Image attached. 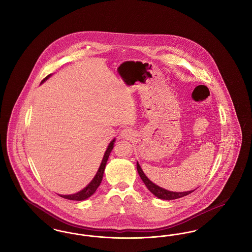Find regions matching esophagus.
I'll return each mask as SVG.
<instances>
[{
  "instance_id": "obj_1",
  "label": "esophagus",
  "mask_w": 252,
  "mask_h": 252,
  "mask_svg": "<svg viewBox=\"0 0 252 252\" xmlns=\"http://www.w3.org/2000/svg\"><path fill=\"white\" fill-rule=\"evenodd\" d=\"M134 136V132L129 128H125L121 131V137L125 140H130Z\"/></svg>"
}]
</instances>
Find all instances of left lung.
<instances>
[{
  "mask_svg": "<svg viewBox=\"0 0 252 252\" xmlns=\"http://www.w3.org/2000/svg\"><path fill=\"white\" fill-rule=\"evenodd\" d=\"M137 170H138V173H139L141 179L144 181L145 186L147 187V189L152 192L155 196L160 198V199H164V200L177 199V198H180V197H183L185 195H188V194H190L191 192L194 191V190L188 191V192H171V191H167V190L158 186L155 183H153L151 180H149V179L144 175L142 168L138 162H137Z\"/></svg>",
  "mask_w": 252,
  "mask_h": 252,
  "instance_id": "8db88e82",
  "label": "left lung"
}]
</instances>
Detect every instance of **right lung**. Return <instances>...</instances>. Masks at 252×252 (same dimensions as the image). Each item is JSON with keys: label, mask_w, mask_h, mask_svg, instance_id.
I'll list each match as a JSON object with an SVG mask.
<instances>
[{"label": "right lung", "mask_w": 252, "mask_h": 252, "mask_svg": "<svg viewBox=\"0 0 252 252\" xmlns=\"http://www.w3.org/2000/svg\"><path fill=\"white\" fill-rule=\"evenodd\" d=\"M50 75H51V74L47 75V76L41 81V83L44 82L46 79H48V77H50ZM114 142H115V139H113V140L109 143V144H108V148H107V150H106V152H105V155H104V158H103V159H102V162H101V164H100V167H99L97 173H96L95 177L94 178V180L90 182V184H89L88 186H86L84 189L81 190L80 192L73 193V194H69V195H62V194H61V195H60L61 197L66 198V199H70V200L81 201V200L87 199L88 197H90L91 195H93V194L95 192L97 188L99 187V185H100V183H101V181H102V179H103L105 167H106V164H107V161H108L109 154H110V152H111L112 149H113Z\"/></svg>", "instance_id": "add662e5"}]
</instances>
